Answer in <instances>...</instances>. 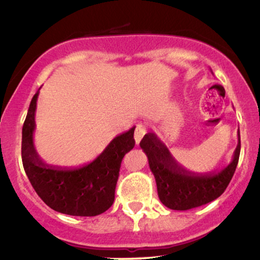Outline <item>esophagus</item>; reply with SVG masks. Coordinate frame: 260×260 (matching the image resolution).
Here are the masks:
<instances>
[{
  "label": "esophagus",
  "mask_w": 260,
  "mask_h": 260,
  "mask_svg": "<svg viewBox=\"0 0 260 260\" xmlns=\"http://www.w3.org/2000/svg\"><path fill=\"white\" fill-rule=\"evenodd\" d=\"M146 134V127L144 124H138L136 128V133H134V139H136V143L139 144L140 140L143 139V137Z\"/></svg>",
  "instance_id": "esophagus-1"
}]
</instances>
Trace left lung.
<instances>
[{
    "label": "left lung",
    "mask_w": 260,
    "mask_h": 260,
    "mask_svg": "<svg viewBox=\"0 0 260 260\" xmlns=\"http://www.w3.org/2000/svg\"><path fill=\"white\" fill-rule=\"evenodd\" d=\"M238 140L233 160L225 168L219 172L199 174L180 166L156 134H145L140 141V147L149 159L160 202L167 208L183 211L217 199L228 187L238 166L241 149L240 131Z\"/></svg>",
    "instance_id": "left-lung-1"
}]
</instances>
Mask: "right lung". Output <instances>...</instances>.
Listing matches in <instances>:
<instances>
[{
    "instance_id": "1",
    "label": "right lung",
    "mask_w": 260,
    "mask_h": 260,
    "mask_svg": "<svg viewBox=\"0 0 260 260\" xmlns=\"http://www.w3.org/2000/svg\"><path fill=\"white\" fill-rule=\"evenodd\" d=\"M38 94L39 91L32 98L22 126L21 158L29 182L55 211L71 216L101 215L114 203L121 162L136 145V127L115 137L91 163L78 168L50 166L43 162L34 143Z\"/></svg>"
}]
</instances>
